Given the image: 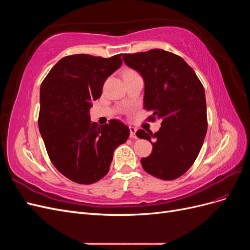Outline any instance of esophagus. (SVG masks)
<instances>
[{
  "mask_svg": "<svg viewBox=\"0 0 250 250\" xmlns=\"http://www.w3.org/2000/svg\"><path fill=\"white\" fill-rule=\"evenodd\" d=\"M129 129H130V138H131V139H135V138H137V137H135V132H137V128L133 127V126H130Z\"/></svg>",
  "mask_w": 250,
  "mask_h": 250,
  "instance_id": "esophagus-1",
  "label": "esophagus"
}]
</instances>
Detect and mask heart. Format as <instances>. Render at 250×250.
<instances>
[{"label":"heart","mask_w":250,"mask_h":250,"mask_svg":"<svg viewBox=\"0 0 250 250\" xmlns=\"http://www.w3.org/2000/svg\"><path fill=\"white\" fill-rule=\"evenodd\" d=\"M127 72H133V71H127ZM127 72H126V73H127Z\"/></svg>","instance_id":"b5f03b06"}]
</instances>
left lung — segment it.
<instances>
[{"instance_id":"1","label":"left lung","mask_w":250,"mask_h":250,"mask_svg":"<svg viewBox=\"0 0 250 250\" xmlns=\"http://www.w3.org/2000/svg\"><path fill=\"white\" fill-rule=\"evenodd\" d=\"M124 62L145 82L144 109L147 120H162L155 133L137 131L152 144V153L142 158L143 169L164 180L180 177L197 158L208 130L206 94L194 70L174 53L153 49L124 54Z\"/></svg>"}]
</instances>
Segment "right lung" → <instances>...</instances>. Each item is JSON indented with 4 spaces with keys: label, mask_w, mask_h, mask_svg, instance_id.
<instances>
[{
    "label": "right lung",
    "mask_w": 250,
    "mask_h": 250,
    "mask_svg": "<svg viewBox=\"0 0 250 250\" xmlns=\"http://www.w3.org/2000/svg\"><path fill=\"white\" fill-rule=\"evenodd\" d=\"M121 56H65L41 85L39 128L44 146L55 168L74 183L90 185L103 178L113 151L129 137V128L119 120L99 126L88 115L105 80L122 64Z\"/></svg>",
    "instance_id": "right-lung-1"
}]
</instances>
